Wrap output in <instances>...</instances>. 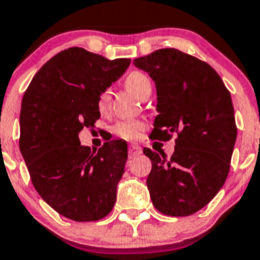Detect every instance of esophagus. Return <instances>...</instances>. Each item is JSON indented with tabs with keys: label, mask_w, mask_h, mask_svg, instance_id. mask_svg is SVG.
Listing matches in <instances>:
<instances>
[{
	"label": "esophagus",
	"mask_w": 260,
	"mask_h": 260,
	"mask_svg": "<svg viewBox=\"0 0 260 260\" xmlns=\"http://www.w3.org/2000/svg\"><path fill=\"white\" fill-rule=\"evenodd\" d=\"M128 153H129V157H136V156L142 153V148H141V146L137 145V143H133V145H131L129 148H128Z\"/></svg>",
	"instance_id": "obj_1"
}]
</instances>
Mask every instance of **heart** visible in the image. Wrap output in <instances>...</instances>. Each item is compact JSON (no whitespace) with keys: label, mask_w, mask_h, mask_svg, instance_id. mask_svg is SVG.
Segmentation results:
<instances>
[{"label":"heart","mask_w":260,"mask_h":260,"mask_svg":"<svg viewBox=\"0 0 260 260\" xmlns=\"http://www.w3.org/2000/svg\"><path fill=\"white\" fill-rule=\"evenodd\" d=\"M124 85L131 92L141 98L146 94L147 91H151V81L147 77V75H145L143 72L140 71H132L131 74L127 75L124 80ZM110 99H112V94H110V90H103L99 95V99H98V107L100 110H105L109 107ZM146 124L143 120L140 119H131V120H122V122H118L114 127V132L117 133L119 137L124 138V140L133 141L138 140L142 135V132L145 131Z\"/></svg>","instance_id":"heart-1"}]
</instances>
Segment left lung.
Returning a JSON list of instances; mask_svg holds the SVG:
<instances>
[{"label": "left lung", "instance_id": "1", "mask_svg": "<svg viewBox=\"0 0 260 260\" xmlns=\"http://www.w3.org/2000/svg\"><path fill=\"white\" fill-rule=\"evenodd\" d=\"M155 81L158 115L151 135H178L171 157L143 148L152 164L147 186L152 205L180 217L212 201L228 178L238 128L230 91L203 60L164 48L133 60Z\"/></svg>", "mask_w": 260, "mask_h": 260}]
</instances>
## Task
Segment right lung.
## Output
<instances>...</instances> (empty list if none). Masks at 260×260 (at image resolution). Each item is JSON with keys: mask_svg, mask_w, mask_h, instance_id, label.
<instances>
[{"mask_svg": "<svg viewBox=\"0 0 260 260\" xmlns=\"http://www.w3.org/2000/svg\"><path fill=\"white\" fill-rule=\"evenodd\" d=\"M131 59H108L72 47L50 58L25 91L20 112V151L40 197L59 215L98 221L117 200L127 161V143L81 146L79 133L100 118L98 99L117 81Z\"/></svg>", "mask_w": 260, "mask_h": 260, "instance_id": "add662e5", "label": "right lung"}]
</instances>
